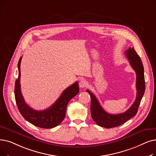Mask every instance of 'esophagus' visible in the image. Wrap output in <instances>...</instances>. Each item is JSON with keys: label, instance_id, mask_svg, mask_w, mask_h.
<instances>
[{"label": "esophagus", "instance_id": "esophagus-1", "mask_svg": "<svg viewBox=\"0 0 156 156\" xmlns=\"http://www.w3.org/2000/svg\"><path fill=\"white\" fill-rule=\"evenodd\" d=\"M79 85H80V87L82 88V89H83V88H85L87 85V82L86 80H81L80 83H79Z\"/></svg>", "mask_w": 156, "mask_h": 156}]
</instances>
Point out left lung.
Listing matches in <instances>:
<instances>
[{
	"mask_svg": "<svg viewBox=\"0 0 156 156\" xmlns=\"http://www.w3.org/2000/svg\"><path fill=\"white\" fill-rule=\"evenodd\" d=\"M131 66L136 74V98L134 103L129 109L122 113L116 115L107 113L99 104L95 95L90 90H87L91 98L90 112L93 120L98 126L105 128H112L124 124L126 121L134 117L138 112L141 100L144 96L145 90L144 66L140 57L134 50V48H129L126 52Z\"/></svg>",
	"mask_w": 156,
	"mask_h": 156,
	"instance_id": "1",
	"label": "left lung"
}]
</instances>
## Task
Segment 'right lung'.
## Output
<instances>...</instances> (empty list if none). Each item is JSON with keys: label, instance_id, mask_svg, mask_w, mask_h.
<instances>
[{"label": "right lung", "instance_id": "obj_1", "mask_svg": "<svg viewBox=\"0 0 156 156\" xmlns=\"http://www.w3.org/2000/svg\"><path fill=\"white\" fill-rule=\"evenodd\" d=\"M22 57L18 64V78L15 82V96L16 103L23 118L33 125L44 129L55 127L62 122L66 116L67 105L69 101L79 92L77 82L65 89L61 96L52 106L43 111H37L31 108L25 103L20 88V64Z\"/></svg>", "mask_w": 156, "mask_h": 156}]
</instances>
